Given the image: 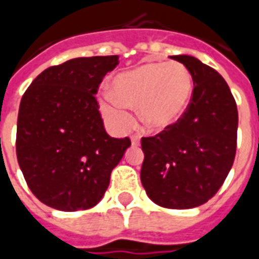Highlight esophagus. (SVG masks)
I'll return each mask as SVG.
<instances>
[{"mask_svg": "<svg viewBox=\"0 0 259 259\" xmlns=\"http://www.w3.org/2000/svg\"><path fill=\"white\" fill-rule=\"evenodd\" d=\"M131 144H133L134 146H138V145L141 144V139H139L138 135H133V137H131Z\"/></svg>", "mask_w": 259, "mask_h": 259, "instance_id": "esophagus-1", "label": "esophagus"}]
</instances>
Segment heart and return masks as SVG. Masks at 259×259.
Segmentation results:
<instances>
[{
  "label": "heart",
  "instance_id": "obj_1",
  "mask_svg": "<svg viewBox=\"0 0 259 259\" xmlns=\"http://www.w3.org/2000/svg\"><path fill=\"white\" fill-rule=\"evenodd\" d=\"M192 76L180 62L145 64L118 74L111 80L110 92L99 102V109L117 131L134 125L126 107H138L142 125L160 133L177 124L192 96Z\"/></svg>",
  "mask_w": 259,
  "mask_h": 259
}]
</instances>
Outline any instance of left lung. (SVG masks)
Masks as SVG:
<instances>
[{"label":"left lung","instance_id":"obj_1","mask_svg":"<svg viewBox=\"0 0 259 259\" xmlns=\"http://www.w3.org/2000/svg\"><path fill=\"white\" fill-rule=\"evenodd\" d=\"M192 76L191 102L181 120L142 138L141 181L159 206L191 209L208 202L234 162L238 113L226 80L191 56H171Z\"/></svg>","mask_w":259,"mask_h":259}]
</instances>
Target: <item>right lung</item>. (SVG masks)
I'll return each instance as SVG.
<instances>
[{
    "mask_svg": "<svg viewBox=\"0 0 259 259\" xmlns=\"http://www.w3.org/2000/svg\"><path fill=\"white\" fill-rule=\"evenodd\" d=\"M118 56L80 57L45 69L22 97L16 156L38 201L75 212L103 198L113 168L131 146L106 133L95 95Z\"/></svg>",
    "mask_w": 259,
    "mask_h": 259,
    "instance_id": "1",
    "label": "right lung"
}]
</instances>
